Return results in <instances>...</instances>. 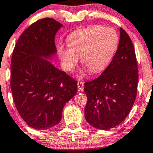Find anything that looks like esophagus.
<instances>
[{
    "mask_svg": "<svg viewBox=\"0 0 153 153\" xmlns=\"http://www.w3.org/2000/svg\"><path fill=\"white\" fill-rule=\"evenodd\" d=\"M83 86H84V83L82 81H78V89L79 91H83Z\"/></svg>",
    "mask_w": 153,
    "mask_h": 153,
    "instance_id": "1",
    "label": "esophagus"
}]
</instances>
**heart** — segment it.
Returning a JSON list of instances; mask_svg holds the SVG:
<instances>
[{
	"instance_id": "b5f03b06",
	"label": "heart",
	"mask_w": 153,
	"mask_h": 153,
	"mask_svg": "<svg viewBox=\"0 0 153 153\" xmlns=\"http://www.w3.org/2000/svg\"><path fill=\"white\" fill-rule=\"evenodd\" d=\"M69 48H59L64 68L71 72L81 56V63L92 73L105 70L119 43L117 32L102 25H93L72 32L67 38Z\"/></svg>"
}]
</instances>
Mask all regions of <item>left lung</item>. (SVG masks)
<instances>
[{
    "mask_svg": "<svg viewBox=\"0 0 153 153\" xmlns=\"http://www.w3.org/2000/svg\"><path fill=\"white\" fill-rule=\"evenodd\" d=\"M138 79L134 47L121 28L118 49L111 62L98 78L84 83L88 123L97 129L108 130L124 121L136 100Z\"/></svg>",
    "mask_w": 153,
    "mask_h": 153,
    "instance_id": "8db88e82",
    "label": "left lung"
}]
</instances>
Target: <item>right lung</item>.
<instances>
[{
  "label": "right lung",
  "mask_w": 153,
  "mask_h": 153,
  "mask_svg": "<svg viewBox=\"0 0 153 153\" xmlns=\"http://www.w3.org/2000/svg\"><path fill=\"white\" fill-rule=\"evenodd\" d=\"M62 26L50 17L40 19L17 39L11 61V90L22 120L36 130L60 123L64 105L76 94L77 81L45 58L56 52L55 35Z\"/></svg>",
  "instance_id": "1"
}]
</instances>
